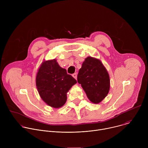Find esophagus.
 Returning <instances> with one entry per match:
<instances>
[{
  "label": "esophagus",
  "mask_w": 148,
  "mask_h": 148,
  "mask_svg": "<svg viewBox=\"0 0 148 148\" xmlns=\"http://www.w3.org/2000/svg\"><path fill=\"white\" fill-rule=\"evenodd\" d=\"M73 77L75 78V79H77V74H76V73H74V74H73Z\"/></svg>",
  "instance_id": "1"
}]
</instances>
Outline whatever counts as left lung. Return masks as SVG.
<instances>
[{
	"label": "left lung",
	"instance_id": "obj_1",
	"mask_svg": "<svg viewBox=\"0 0 148 148\" xmlns=\"http://www.w3.org/2000/svg\"><path fill=\"white\" fill-rule=\"evenodd\" d=\"M77 81L88 98L94 103L101 102L109 92L110 76L101 61L91 57L85 59L79 69Z\"/></svg>",
	"mask_w": 148,
	"mask_h": 148
}]
</instances>
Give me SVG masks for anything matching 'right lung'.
Masks as SVG:
<instances>
[{
	"label": "right lung",
	"mask_w": 148,
	"mask_h": 148,
	"mask_svg": "<svg viewBox=\"0 0 148 148\" xmlns=\"http://www.w3.org/2000/svg\"><path fill=\"white\" fill-rule=\"evenodd\" d=\"M38 94L49 106L58 108L67 101V93L77 81L61 68L56 59L44 61L36 78Z\"/></svg>",
	"instance_id": "add662e5"
}]
</instances>
